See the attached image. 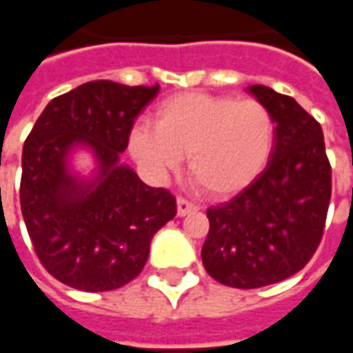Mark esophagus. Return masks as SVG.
Wrapping results in <instances>:
<instances>
[{
    "label": "esophagus",
    "mask_w": 353,
    "mask_h": 353,
    "mask_svg": "<svg viewBox=\"0 0 353 353\" xmlns=\"http://www.w3.org/2000/svg\"><path fill=\"white\" fill-rule=\"evenodd\" d=\"M196 210H199L196 204H192V202H189L187 199H177V215H179V217H185V215L192 214V212H196Z\"/></svg>",
    "instance_id": "1"
}]
</instances>
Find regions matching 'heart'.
<instances>
[{
    "instance_id": "heart-1",
    "label": "heart",
    "mask_w": 353,
    "mask_h": 353,
    "mask_svg": "<svg viewBox=\"0 0 353 353\" xmlns=\"http://www.w3.org/2000/svg\"><path fill=\"white\" fill-rule=\"evenodd\" d=\"M274 136V119L261 101L187 92L162 101L153 128L134 126L128 149L154 177L174 174L189 157L192 181L214 196H229L259 177Z\"/></svg>"
}]
</instances>
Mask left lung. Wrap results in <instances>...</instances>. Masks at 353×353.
I'll return each instance as SVG.
<instances>
[{
    "mask_svg": "<svg viewBox=\"0 0 353 353\" xmlns=\"http://www.w3.org/2000/svg\"><path fill=\"white\" fill-rule=\"evenodd\" d=\"M274 119V147L259 177L225 204L208 208L202 245L208 274L223 285L265 288L299 272L318 250L331 200L321 126L291 96L248 87Z\"/></svg>",
    "mask_w": 353,
    "mask_h": 353,
    "instance_id": "8db88e82",
    "label": "left lung"
}]
</instances>
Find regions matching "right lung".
Wrapping results in <instances>:
<instances>
[{"label":"right lung","instance_id":"1","mask_svg":"<svg viewBox=\"0 0 353 353\" xmlns=\"http://www.w3.org/2000/svg\"><path fill=\"white\" fill-rule=\"evenodd\" d=\"M161 87L92 81L49 101L22 149L20 208L35 253L58 281L98 293L138 276L176 199L121 162L132 124ZM77 150L93 157L83 176Z\"/></svg>","mask_w":353,"mask_h":353}]
</instances>
